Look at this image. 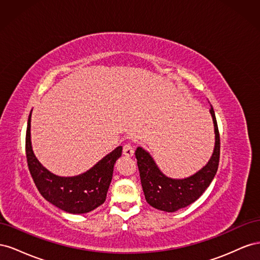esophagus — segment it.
Returning <instances> with one entry per match:
<instances>
[{"mask_svg":"<svg viewBox=\"0 0 260 260\" xmlns=\"http://www.w3.org/2000/svg\"><path fill=\"white\" fill-rule=\"evenodd\" d=\"M122 153L125 157H131L135 154V147L131 143H127L123 145V149H122Z\"/></svg>","mask_w":260,"mask_h":260,"instance_id":"34e87169","label":"esophagus"}]
</instances>
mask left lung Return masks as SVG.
Masks as SVG:
<instances>
[{
	"label": "left lung",
	"instance_id": "1",
	"mask_svg": "<svg viewBox=\"0 0 260 260\" xmlns=\"http://www.w3.org/2000/svg\"><path fill=\"white\" fill-rule=\"evenodd\" d=\"M215 127V148L210 159L201 170L184 179H171L157 167L153 157L142 147H138L136 158L140 172L141 184L146 202L152 207L174 212L191 205L205 192L216 176L220 158V136L214 108L210 107Z\"/></svg>",
	"mask_w": 260,
	"mask_h": 260
}]
</instances>
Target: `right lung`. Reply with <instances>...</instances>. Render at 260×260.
I'll use <instances>...</instances> for the list:
<instances>
[{"label": "right lung", "mask_w": 260, "mask_h": 260, "mask_svg": "<svg viewBox=\"0 0 260 260\" xmlns=\"http://www.w3.org/2000/svg\"><path fill=\"white\" fill-rule=\"evenodd\" d=\"M31 112L26 132V155L29 171L39 192L54 206L69 214H85L101 206L106 200L114 166L121 156L122 146L116 147L82 175L58 177L44 168L34 154L30 139Z\"/></svg>", "instance_id": "1"}]
</instances>
